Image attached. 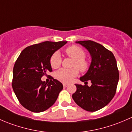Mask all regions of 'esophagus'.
<instances>
[{
  "instance_id": "esophagus-1",
  "label": "esophagus",
  "mask_w": 132,
  "mask_h": 132,
  "mask_svg": "<svg viewBox=\"0 0 132 132\" xmlns=\"http://www.w3.org/2000/svg\"><path fill=\"white\" fill-rule=\"evenodd\" d=\"M63 86L64 88H66V87H67L68 86V84H66V83H63Z\"/></svg>"
}]
</instances>
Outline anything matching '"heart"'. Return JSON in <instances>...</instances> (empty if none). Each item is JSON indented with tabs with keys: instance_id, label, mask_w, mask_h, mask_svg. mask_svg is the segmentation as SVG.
<instances>
[{
	"instance_id": "1",
	"label": "heart",
	"mask_w": 132,
	"mask_h": 132,
	"mask_svg": "<svg viewBox=\"0 0 132 132\" xmlns=\"http://www.w3.org/2000/svg\"><path fill=\"white\" fill-rule=\"evenodd\" d=\"M65 53L68 56L74 60L72 65L76 67L80 71L85 72L89 67V63L85 58V53L83 50L77 46H72L65 50ZM62 63V58L60 54L55 52L50 59V64L52 68L57 69L60 66ZM78 74V70L76 68L71 69H62L57 71L55 77L60 81L63 82H69Z\"/></svg>"
}]
</instances>
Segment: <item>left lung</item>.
I'll list each match as a JSON object with an SVG mask.
<instances>
[{
	"mask_svg": "<svg viewBox=\"0 0 132 132\" xmlns=\"http://www.w3.org/2000/svg\"><path fill=\"white\" fill-rule=\"evenodd\" d=\"M76 43L86 48L91 56L89 69L79 79L85 84L89 80L92 85L75 84L77 90L72 98L82 109L94 112L106 106L116 93L119 81L116 58L111 51L94 41L82 40Z\"/></svg>",
	"mask_w": 132,
	"mask_h": 132,
	"instance_id": "obj_1",
	"label": "left lung"
}]
</instances>
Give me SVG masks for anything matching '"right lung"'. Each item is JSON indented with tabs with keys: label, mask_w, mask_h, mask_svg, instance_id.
Returning a JSON list of instances; mask_svg holds the SVG:
<instances>
[{
	"label": "right lung",
	"mask_w": 132,
	"mask_h": 132,
	"mask_svg": "<svg viewBox=\"0 0 132 132\" xmlns=\"http://www.w3.org/2000/svg\"><path fill=\"white\" fill-rule=\"evenodd\" d=\"M67 41L50 42L27 47L20 53L13 68V90L20 104L34 112H40L56 102L63 85L52 79L48 84L41 77L52 71L50 59Z\"/></svg>",
	"instance_id": "right-lung-1"
}]
</instances>
